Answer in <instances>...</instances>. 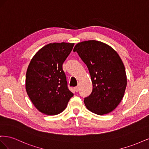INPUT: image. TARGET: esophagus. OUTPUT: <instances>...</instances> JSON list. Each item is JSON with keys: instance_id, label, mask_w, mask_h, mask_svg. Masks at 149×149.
Segmentation results:
<instances>
[{"instance_id": "esophagus-1", "label": "esophagus", "mask_w": 149, "mask_h": 149, "mask_svg": "<svg viewBox=\"0 0 149 149\" xmlns=\"http://www.w3.org/2000/svg\"><path fill=\"white\" fill-rule=\"evenodd\" d=\"M74 91H75L76 92H78V91H79V87H78V86L74 87Z\"/></svg>"}]
</instances>
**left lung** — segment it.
Segmentation results:
<instances>
[{"mask_svg": "<svg viewBox=\"0 0 149 149\" xmlns=\"http://www.w3.org/2000/svg\"><path fill=\"white\" fill-rule=\"evenodd\" d=\"M78 53L91 75L93 91L84 98L87 109L98 115L115 109L120 102L127 86L125 67L113 48L96 40L76 44Z\"/></svg>", "mask_w": 149, "mask_h": 149, "instance_id": "left-lung-1", "label": "left lung"}]
</instances>
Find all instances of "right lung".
Segmentation results:
<instances>
[{
	"label": "right lung",
	"instance_id": "right-lung-1",
	"mask_svg": "<svg viewBox=\"0 0 149 149\" xmlns=\"http://www.w3.org/2000/svg\"><path fill=\"white\" fill-rule=\"evenodd\" d=\"M74 43H53L43 47L31 60L26 73V91L35 107L47 115L63 111L73 96L63 63Z\"/></svg>",
	"mask_w": 149,
	"mask_h": 149
}]
</instances>
